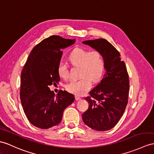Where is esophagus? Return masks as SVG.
Listing matches in <instances>:
<instances>
[{
	"instance_id": "obj_1",
	"label": "esophagus",
	"mask_w": 154,
	"mask_h": 154,
	"mask_svg": "<svg viewBox=\"0 0 154 154\" xmlns=\"http://www.w3.org/2000/svg\"><path fill=\"white\" fill-rule=\"evenodd\" d=\"M75 99H76V100H81V97H80L79 96H76L75 97Z\"/></svg>"
}]
</instances>
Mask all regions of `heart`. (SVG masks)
<instances>
[{"mask_svg":"<svg viewBox=\"0 0 154 154\" xmlns=\"http://www.w3.org/2000/svg\"><path fill=\"white\" fill-rule=\"evenodd\" d=\"M70 62L74 65L80 66V79L72 80L66 85L67 91L77 95H82L91 88V80L96 82L103 75L104 60L98 50L90 51L87 49L77 48L69 56ZM59 76L64 80L69 78V67L61 61L57 66Z\"/></svg>","mask_w":154,"mask_h":154,"instance_id":"obj_1","label":"heart"}]
</instances>
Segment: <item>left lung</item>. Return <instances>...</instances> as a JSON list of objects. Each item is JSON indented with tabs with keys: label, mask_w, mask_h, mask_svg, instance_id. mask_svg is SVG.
<instances>
[{
	"label": "left lung",
	"mask_w": 154,
	"mask_h": 154,
	"mask_svg": "<svg viewBox=\"0 0 154 154\" xmlns=\"http://www.w3.org/2000/svg\"><path fill=\"white\" fill-rule=\"evenodd\" d=\"M82 43L102 54L106 71L103 79L89 91L90 97L85 98L89 108L82 114V119L92 129L110 130L119 121L128 102L129 80L125 63L119 51L106 39Z\"/></svg>",
	"instance_id": "obj_1"
}]
</instances>
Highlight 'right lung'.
<instances>
[{
	"mask_svg": "<svg viewBox=\"0 0 154 154\" xmlns=\"http://www.w3.org/2000/svg\"><path fill=\"white\" fill-rule=\"evenodd\" d=\"M75 41L51 36L34 47L29 55L21 75L20 99L28 120L36 127L46 129L57 125L63 111L74 102V95L66 91L55 95L49 86L59 83L62 50Z\"/></svg>",
	"mask_w": 154,
	"mask_h": 154,
	"instance_id": "add662e5",
	"label": "right lung"
}]
</instances>
